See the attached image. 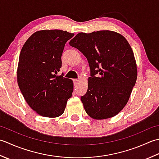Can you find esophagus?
<instances>
[{"label":"esophagus","instance_id":"1","mask_svg":"<svg viewBox=\"0 0 159 159\" xmlns=\"http://www.w3.org/2000/svg\"><path fill=\"white\" fill-rule=\"evenodd\" d=\"M78 82H79V80H77V79H74L73 80V84H74V85H77V84H78Z\"/></svg>","mask_w":159,"mask_h":159}]
</instances>
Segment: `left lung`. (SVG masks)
Returning <instances> with one entry per match:
<instances>
[{
	"label": "left lung",
	"instance_id": "8db88e82",
	"mask_svg": "<svg viewBox=\"0 0 159 159\" xmlns=\"http://www.w3.org/2000/svg\"><path fill=\"white\" fill-rule=\"evenodd\" d=\"M89 61L88 90L81 100L90 117L117 115L127 103L137 77L134 53L122 35L111 31L80 33L69 42Z\"/></svg>",
	"mask_w": 159,
	"mask_h": 159
}]
</instances>
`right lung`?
Listing matches in <instances>:
<instances>
[{
    "mask_svg": "<svg viewBox=\"0 0 159 159\" xmlns=\"http://www.w3.org/2000/svg\"><path fill=\"white\" fill-rule=\"evenodd\" d=\"M73 35L57 30L38 31L28 38L21 49L18 86L28 105L45 117L62 115L72 96V80L57 73L64 46Z\"/></svg>",
    "mask_w": 159,
    "mask_h": 159,
    "instance_id": "obj_1",
    "label": "right lung"
}]
</instances>
